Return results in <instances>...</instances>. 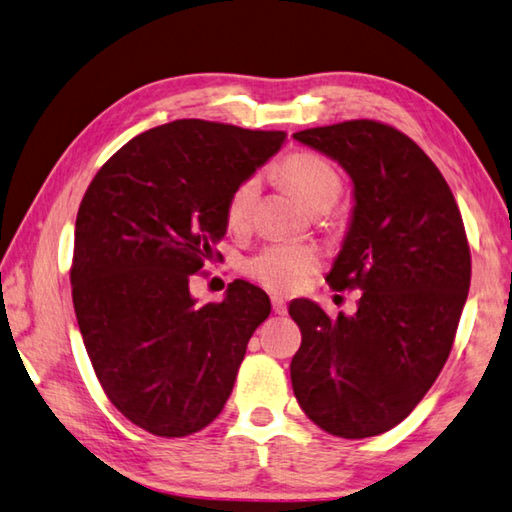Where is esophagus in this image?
<instances>
[{
	"instance_id": "1",
	"label": "esophagus",
	"mask_w": 512,
	"mask_h": 512,
	"mask_svg": "<svg viewBox=\"0 0 512 512\" xmlns=\"http://www.w3.org/2000/svg\"><path fill=\"white\" fill-rule=\"evenodd\" d=\"M271 304H273V311H275L277 315H286V302L282 300V297L273 295V297H271Z\"/></svg>"
}]
</instances>
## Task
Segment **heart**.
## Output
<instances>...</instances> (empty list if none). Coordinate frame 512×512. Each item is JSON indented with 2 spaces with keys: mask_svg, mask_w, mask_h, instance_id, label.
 <instances>
[{
  "mask_svg": "<svg viewBox=\"0 0 512 512\" xmlns=\"http://www.w3.org/2000/svg\"><path fill=\"white\" fill-rule=\"evenodd\" d=\"M277 176L306 210H329L340 197L342 179L336 165L315 152H293L277 163ZM259 192L257 176H246L226 201V224L244 228ZM320 253L306 244H271L246 259L244 273L271 293H297L320 271Z\"/></svg>",
  "mask_w": 512,
  "mask_h": 512,
  "instance_id": "b5f03b06",
  "label": "heart"
}]
</instances>
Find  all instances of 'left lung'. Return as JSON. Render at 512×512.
Returning a JSON list of instances; mask_svg holds the SVG:
<instances>
[{"label":"left lung","mask_w":512,"mask_h":512,"mask_svg":"<svg viewBox=\"0 0 512 512\" xmlns=\"http://www.w3.org/2000/svg\"><path fill=\"white\" fill-rule=\"evenodd\" d=\"M293 136L351 176L356 206L327 282L362 291L353 315L288 306L302 331L293 392L324 432L367 439L410 416L450 356L472 273L466 228L439 167L396 127L360 118Z\"/></svg>","instance_id":"1"}]
</instances>
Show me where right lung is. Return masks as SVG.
<instances>
[{
    "label": "right lung",
    "instance_id": "obj_1",
    "mask_svg": "<svg viewBox=\"0 0 512 512\" xmlns=\"http://www.w3.org/2000/svg\"><path fill=\"white\" fill-rule=\"evenodd\" d=\"M286 132L183 118L147 129L100 167L82 197L71 295L91 365L116 410L181 439L224 410L248 340L271 313L253 284L199 306L190 280L221 257L226 201Z\"/></svg>",
    "mask_w": 512,
    "mask_h": 512
}]
</instances>
